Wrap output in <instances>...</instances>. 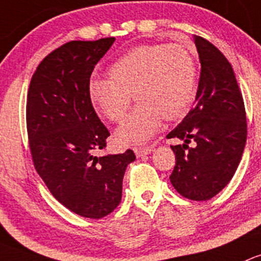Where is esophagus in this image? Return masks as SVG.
<instances>
[{"instance_id":"34e87169","label":"esophagus","mask_w":261,"mask_h":261,"mask_svg":"<svg viewBox=\"0 0 261 261\" xmlns=\"http://www.w3.org/2000/svg\"><path fill=\"white\" fill-rule=\"evenodd\" d=\"M150 152H153V147H144V148H134V153H136L137 157H143V155L149 154Z\"/></svg>"}]
</instances>
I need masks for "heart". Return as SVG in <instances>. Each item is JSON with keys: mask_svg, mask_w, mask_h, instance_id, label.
Returning a JSON list of instances; mask_svg holds the SVG:
<instances>
[{"mask_svg": "<svg viewBox=\"0 0 261 261\" xmlns=\"http://www.w3.org/2000/svg\"><path fill=\"white\" fill-rule=\"evenodd\" d=\"M109 72L111 77L95 76L89 84L91 103L104 117L122 122L132 94L139 101L115 133L123 146L146 143L160 129L162 117H182L195 99V59L182 45H139L113 63Z\"/></svg>", "mask_w": 261, "mask_h": 261, "instance_id": "1", "label": "heart"}]
</instances>
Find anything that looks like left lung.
<instances>
[{
	"mask_svg": "<svg viewBox=\"0 0 261 261\" xmlns=\"http://www.w3.org/2000/svg\"><path fill=\"white\" fill-rule=\"evenodd\" d=\"M201 63L196 106L167 138L176 166L170 176L179 195L193 201L216 196L232 178L246 143V113L232 66L216 46L193 36ZM191 141L194 146L189 147Z\"/></svg>",
	"mask_w": 261,
	"mask_h": 261,
	"instance_id": "1",
	"label": "left lung"
}]
</instances>
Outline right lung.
Segmentation results:
<instances>
[{
    "mask_svg": "<svg viewBox=\"0 0 261 261\" xmlns=\"http://www.w3.org/2000/svg\"><path fill=\"white\" fill-rule=\"evenodd\" d=\"M114 37L70 41L50 53L30 82L26 104L29 146L35 170L51 195L88 219H101L122 200L133 150L96 157L111 136L89 96L90 75Z\"/></svg>",
    "mask_w": 261,
    "mask_h": 261,
    "instance_id": "add662e5",
    "label": "right lung"
}]
</instances>
